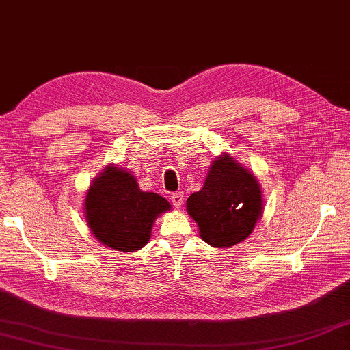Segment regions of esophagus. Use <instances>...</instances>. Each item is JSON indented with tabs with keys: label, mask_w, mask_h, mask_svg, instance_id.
<instances>
[{
	"label": "esophagus",
	"mask_w": 350,
	"mask_h": 350,
	"mask_svg": "<svg viewBox=\"0 0 350 350\" xmlns=\"http://www.w3.org/2000/svg\"><path fill=\"white\" fill-rule=\"evenodd\" d=\"M172 202L176 208H180L183 206V192H174L172 195Z\"/></svg>",
	"instance_id": "34e87169"
}]
</instances>
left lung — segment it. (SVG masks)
Wrapping results in <instances>:
<instances>
[{"label":"left lung","mask_w":350,"mask_h":350,"mask_svg":"<svg viewBox=\"0 0 350 350\" xmlns=\"http://www.w3.org/2000/svg\"><path fill=\"white\" fill-rule=\"evenodd\" d=\"M186 212L207 245L231 247L249 237L264 213L261 185L225 152L212 162L204 186L186 201Z\"/></svg>","instance_id":"obj_1"}]
</instances>
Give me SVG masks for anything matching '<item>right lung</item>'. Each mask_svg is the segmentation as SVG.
Segmentation results:
<instances>
[{"label":"right lung","instance_id":"add662e5","mask_svg":"<svg viewBox=\"0 0 350 350\" xmlns=\"http://www.w3.org/2000/svg\"><path fill=\"white\" fill-rule=\"evenodd\" d=\"M85 219L101 245L135 252L148 245L157 217L172 210L159 193L138 188L128 170L111 164L96 176L85 195Z\"/></svg>","mask_w":350,"mask_h":350}]
</instances>
